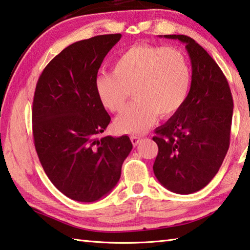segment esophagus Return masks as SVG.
Returning <instances> with one entry per match:
<instances>
[{"label": "esophagus", "mask_w": 250, "mask_h": 250, "mask_svg": "<svg viewBox=\"0 0 250 250\" xmlns=\"http://www.w3.org/2000/svg\"><path fill=\"white\" fill-rule=\"evenodd\" d=\"M130 141H132V143H133V145H134V146H137L138 144L141 143V141H142V137L137 136V135H132V136H130Z\"/></svg>", "instance_id": "obj_1"}]
</instances>
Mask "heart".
<instances>
[{
	"label": "heart",
	"mask_w": 250,
	"mask_h": 250,
	"mask_svg": "<svg viewBox=\"0 0 250 250\" xmlns=\"http://www.w3.org/2000/svg\"><path fill=\"white\" fill-rule=\"evenodd\" d=\"M191 70L182 51L171 47L135 45L114 60L112 73L95 78L96 95L113 113L122 111L132 89L135 100L116 118L118 130L143 134L154 124L157 114L169 117L186 103Z\"/></svg>",
	"instance_id": "1"
}]
</instances>
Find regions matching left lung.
I'll return each mask as SVG.
<instances>
[{"label": "left lung", "instance_id": "obj_1", "mask_svg": "<svg viewBox=\"0 0 250 250\" xmlns=\"http://www.w3.org/2000/svg\"><path fill=\"white\" fill-rule=\"evenodd\" d=\"M164 37L185 43L192 77L186 103L152 137L158 145L152 169L166 189L191 194L208 186L223 164L234 103L224 73L203 47L185 35Z\"/></svg>", "mask_w": 250, "mask_h": 250}]
</instances>
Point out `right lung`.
Segmentation results:
<instances>
[{
  "label": "right lung",
  "instance_id": "obj_1",
  "mask_svg": "<svg viewBox=\"0 0 250 250\" xmlns=\"http://www.w3.org/2000/svg\"><path fill=\"white\" fill-rule=\"evenodd\" d=\"M121 34L100 35L68 46L43 69L32 117L39 161L57 189L78 202H95L121 178L133 145L128 136L98 138L111 121L94 81Z\"/></svg>",
  "mask_w": 250,
  "mask_h": 250
}]
</instances>
